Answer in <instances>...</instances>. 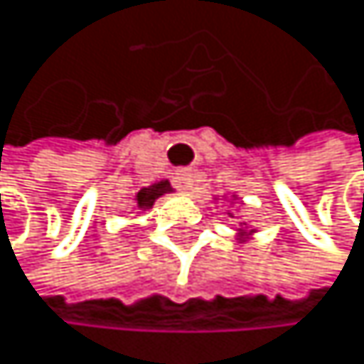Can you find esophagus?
Segmentation results:
<instances>
[{
    "label": "esophagus",
    "mask_w": 364,
    "mask_h": 364,
    "mask_svg": "<svg viewBox=\"0 0 364 364\" xmlns=\"http://www.w3.org/2000/svg\"><path fill=\"white\" fill-rule=\"evenodd\" d=\"M176 178H178V183H183L186 188H190L192 181H194V174H192V170H178Z\"/></svg>",
    "instance_id": "obj_1"
}]
</instances>
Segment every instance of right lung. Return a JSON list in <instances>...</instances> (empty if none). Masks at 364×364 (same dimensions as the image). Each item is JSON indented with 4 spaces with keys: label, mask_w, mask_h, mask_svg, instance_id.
<instances>
[{
    "label": "right lung",
    "mask_w": 364,
    "mask_h": 364,
    "mask_svg": "<svg viewBox=\"0 0 364 364\" xmlns=\"http://www.w3.org/2000/svg\"><path fill=\"white\" fill-rule=\"evenodd\" d=\"M170 190H172V188H170L168 181H159V183H154V186H150V188H143V190L136 194V203H139V208H152L154 200H156L161 194L170 192Z\"/></svg>",
    "instance_id": "1"
}]
</instances>
